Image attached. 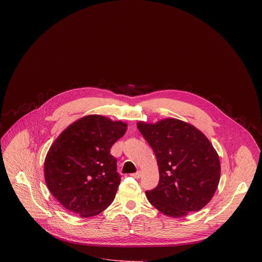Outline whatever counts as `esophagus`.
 <instances>
[{
  "label": "esophagus",
  "mask_w": 262,
  "mask_h": 262,
  "mask_svg": "<svg viewBox=\"0 0 262 262\" xmlns=\"http://www.w3.org/2000/svg\"><path fill=\"white\" fill-rule=\"evenodd\" d=\"M130 176H132V177H134V178H140V176H141V172L133 173V174H130Z\"/></svg>",
  "instance_id": "1"
}]
</instances>
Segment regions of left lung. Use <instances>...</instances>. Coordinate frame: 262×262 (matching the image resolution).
I'll return each instance as SVG.
<instances>
[{
  "instance_id": "1",
  "label": "left lung",
  "mask_w": 262,
  "mask_h": 262,
  "mask_svg": "<svg viewBox=\"0 0 262 262\" xmlns=\"http://www.w3.org/2000/svg\"><path fill=\"white\" fill-rule=\"evenodd\" d=\"M138 129L154 149L160 180L146 191L148 201L168 216L181 217L203 208L212 198L221 175L220 160L208 139L195 126L169 118Z\"/></svg>"
}]
</instances>
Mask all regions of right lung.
I'll return each mask as SVG.
<instances>
[{
  "label": "right lung",
  "instance_id": "right-lung-1",
  "mask_svg": "<svg viewBox=\"0 0 262 262\" xmlns=\"http://www.w3.org/2000/svg\"><path fill=\"white\" fill-rule=\"evenodd\" d=\"M126 126L89 115L70 124L53 143L45 161L46 182L67 210L89 217L113 202L120 174L110 150Z\"/></svg>",
  "mask_w": 262,
  "mask_h": 262
}]
</instances>
